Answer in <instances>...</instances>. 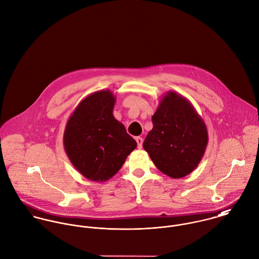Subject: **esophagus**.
Listing matches in <instances>:
<instances>
[{"instance_id":"esophagus-1","label":"esophagus","mask_w":259,"mask_h":259,"mask_svg":"<svg viewBox=\"0 0 259 259\" xmlns=\"http://www.w3.org/2000/svg\"><path fill=\"white\" fill-rule=\"evenodd\" d=\"M135 140H136V142H137V146H138V148H139V149H140V148H142L143 138H141V137H136V138H135Z\"/></svg>"}]
</instances>
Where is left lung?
Returning a JSON list of instances; mask_svg holds the SVG:
<instances>
[{
	"label": "left lung",
	"mask_w": 259,
	"mask_h": 259,
	"mask_svg": "<svg viewBox=\"0 0 259 259\" xmlns=\"http://www.w3.org/2000/svg\"><path fill=\"white\" fill-rule=\"evenodd\" d=\"M152 122L143 148L156 167L174 179L190 174L208 144L206 124L193 105L175 91H168L160 98Z\"/></svg>",
	"instance_id": "obj_1"
}]
</instances>
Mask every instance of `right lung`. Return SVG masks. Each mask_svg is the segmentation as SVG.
<instances>
[{
    "instance_id": "right-lung-1",
    "label": "right lung",
    "mask_w": 259,
    "mask_h": 259,
    "mask_svg": "<svg viewBox=\"0 0 259 259\" xmlns=\"http://www.w3.org/2000/svg\"><path fill=\"white\" fill-rule=\"evenodd\" d=\"M115 95L100 90L85 97L69 117L63 136L65 152L87 179L105 182L137 147L124 125L115 119Z\"/></svg>"
}]
</instances>
